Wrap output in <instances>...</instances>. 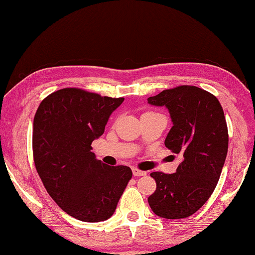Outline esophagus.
Listing matches in <instances>:
<instances>
[{
    "instance_id": "obj_1",
    "label": "esophagus",
    "mask_w": 255,
    "mask_h": 255,
    "mask_svg": "<svg viewBox=\"0 0 255 255\" xmlns=\"http://www.w3.org/2000/svg\"><path fill=\"white\" fill-rule=\"evenodd\" d=\"M132 174H133V176H144V175H146V172L137 169V167H132Z\"/></svg>"
}]
</instances>
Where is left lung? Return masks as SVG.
I'll use <instances>...</instances> for the list:
<instances>
[{
	"label": "left lung",
	"instance_id": "8db88e82",
	"mask_svg": "<svg viewBox=\"0 0 255 255\" xmlns=\"http://www.w3.org/2000/svg\"><path fill=\"white\" fill-rule=\"evenodd\" d=\"M147 101L169 109L173 127L164 144L182 156L175 173H150L156 190L148 204L159 217H189L209 199L225 163L228 129L224 110L214 94L193 85L164 90Z\"/></svg>",
	"mask_w": 255,
	"mask_h": 255
}]
</instances>
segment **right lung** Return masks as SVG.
I'll list each match as a JSON object with an SVG mask.
<instances>
[{"label": "right lung", "instance_id": "right-lung-1", "mask_svg": "<svg viewBox=\"0 0 255 255\" xmlns=\"http://www.w3.org/2000/svg\"><path fill=\"white\" fill-rule=\"evenodd\" d=\"M123 101L66 88L47 96L34 115L36 170L56 204L79 221L110 218L132 176L130 167L107 165L91 152L92 141Z\"/></svg>", "mask_w": 255, "mask_h": 255}]
</instances>
